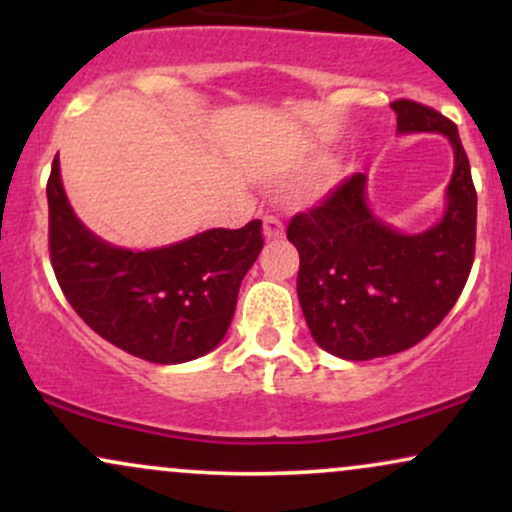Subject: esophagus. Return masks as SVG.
Wrapping results in <instances>:
<instances>
[{"mask_svg":"<svg viewBox=\"0 0 512 512\" xmlns=\"http://www.w3.org/2000/svg\"><path fill=\"white\" fill-rule=\"evenodd\" d=\"M281 236H284V221L276 216H264V238L279 240Z\"/></svg>","mask_w":512,"mask_h":512,"instance_id":"esophagus-1","label":"esophagus"}]
</instances>
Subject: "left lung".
<instances>
[{"instance_id": "left-lung-1", "label": "left lung", "mask_w": 512, "mask_h": 512, "mask_svg": "<svg viewBox=\"0 0 512 512\" xmlns=\"http://www.w3.org/2000/svg\"><path fill=\"white\" fill-rule=\"evenodd\" d=\"M392 110L397 132H440L455 149L440 223L416 236L385 226L366 204V175L354 173L286 228L301 255L296 289L310 334L346 361L419 344L457 303L474 262L477 190L455 122L409 98Z\"/></svg>"}]
</instances>
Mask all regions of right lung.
I'll list each match as a JSON object with an SVG mask.
<instances>
[{
    "mask_svg": "<svg viewBox=\"0 0 512 512\" xmlns=\"http://www.w3.org/2000/svg\"><path fill=\"white\" fill-rule=\"evenodd\" d=\"M48 207L57 284L93 332L151 363H185L219 346L236 313L240 281L264 245L260 219L158 250L113 248L74 216L57 158Z\"/></svg>",
    "mask_w": 512,
    "mask_h": 512,
    "instance_id": "1",
    "label": "right lung"
}]
</instances>
